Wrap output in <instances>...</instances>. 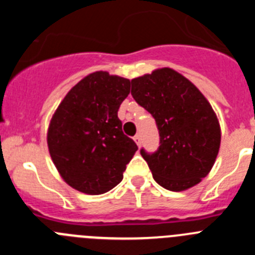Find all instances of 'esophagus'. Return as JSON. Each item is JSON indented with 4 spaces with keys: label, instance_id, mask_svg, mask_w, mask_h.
<instances>
[{
    "label": "esophagus",
    "instance_id": "1",
    "mask_svg": "<svg viewBox=\"0 0 255 255\" xmlns=\"http://www.w3.org/2000/svg\"><path fill=\"white\" fill-rule=\"evenodd\" d=\"M134 141L135 143H136V145H138V147H140V144H141V136H140V134H136L134 136Z\"/></svg>",
    "mask_w": 255,
    "mask_h": 255
}]
</instances>
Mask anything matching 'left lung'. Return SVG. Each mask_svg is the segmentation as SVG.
Segmentation results:
<instances>
[{"label":"left lung","instance_id":"8db88e82","mask_svg":"<svg viewBox=\"0 0 255 255\" xmlns=\"http://www.w3.org/2000/svg\"><path fill=\"white\" fill-rule=\"evenodd\" d=\"M131 96L158 128V150L153 154L140 150L153 179L171 191L199 184L213 167L221 144L220 123L211 103L170 67L132 79Z\"/></svg>","mask_w":255,"mask_h":255}]
</instances>
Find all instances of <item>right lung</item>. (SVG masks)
I'll return each mask as SVG.
<instances>
[{
    "label": "right lung",
    "instance_id": "right-lung-1",
    "mask_svg": "<svg viewBox=\"0 0 255 255\" xmlns=\"http://www.w3.org/2000/svg\"><path fill=\"white\" fill-rule=\"evenodd\" d=\"M130 80L96 71L74 85L51 119L47 144L67 185L89 195L111 190L138 150L117 117Z\"/></svg>",
    "mask_w": 255,
    "mask_h": 255
}]
</instances>
